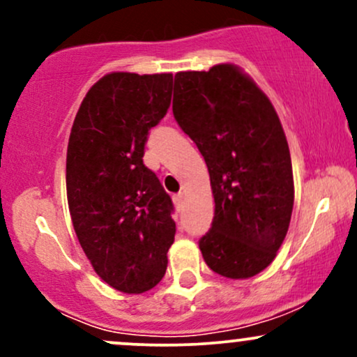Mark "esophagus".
Listing matches in <instances>:
<instances>
[{
  "label": "esophagus",
  "instance_id": "34e87169",
  "mask_svg": "<svg viewBox=\"0 0 357 357\" xmlns=\"http://www.w3.org/2000/svg\"><path fill=\"white\" fill-rule=\"evenodd\" d=\"M173 202L176 204V208H178V210H181L183 203H184V195H183V192H179V195H174Z\"/></svg>",
  "mask_w": 357,
  "mask_h": 357
}]
</instances>
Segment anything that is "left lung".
Wrapping results in <instances>:
<instances>
[{
  "mask_svg": "<svg viewBox=\"0 0 357 357\" xmlns=\"http://www.w3.org/2000/svg\"><path fill=\"white\" fill-rule=\"evenodd\" d=\"M173 114L204 158L215 216L199 240L204 261L227 278L267 268L289 230L292 161L268 97L236 65L174 75Z\"/></svg>",
  "mask_w": 357,
  "mask_h": 357,
  "instance_id": "obj_1",
  "label": "left lung"
}]
</instances>
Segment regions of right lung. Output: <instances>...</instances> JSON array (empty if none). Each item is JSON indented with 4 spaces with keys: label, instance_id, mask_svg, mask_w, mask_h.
<instances>
[{
    "label": "right lung",
    "instance_id": "1",
    "mask_svg": "<svg viewBox=\"0 0 357 357\" xmlns=\"http://www.w3.org/2000/svg\"><path fill=\"white\" fill-rule=\"evenodd\" d=\"M171 90V73H109L82 100L68 139L73 230L97 275L124 294L161 282L174 241L173 202L142 161Z\"/></svg>",
    "mask_w": 357,
    "mask_h": 357
}]
</instances>
